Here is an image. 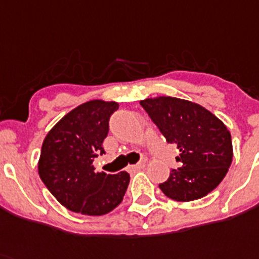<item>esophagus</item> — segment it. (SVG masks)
<instances>
[{
  "mask_svg": "<svg viewBox=\"0 0 259 259\" xmlns=\"http://www.w3.org/2000/svg\"><path fill=\"white\" fill-rule=\"evenodd\" d=\"M145 166H146V164H145V162H140L138 164H134V166L130 167V168H132L133 171H140V170H143V168H145Z\"/></svg>",
  "mask_w": 259,
  "mask_h": 259,
  "instance_id": "34e87169",
  "label": "esophagus"
}]
</instances>
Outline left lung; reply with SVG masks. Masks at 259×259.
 I'll return each instance as SVG.
<instances>
[{
	"label": "left lung",
	"instance_id": "1",
	"mask_svg": "<svg viewBox=\"0 0 259 259\" xmlns=\"http://www.w3.org/2000/svg\"><path fill=\"white\" fill-rule=\"evenodd\" d=\"M140 104L167 142L180 151V167L159 184L162 192L177 201H192L212 192L233 159L232 137L223 121L204 106L177 97L159 96Z\"/></svg>",
	"mask_w": 259,
	"mask_h": 259
}]
</instances>
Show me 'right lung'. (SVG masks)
<instances>
[{"label":"right lung","instance_id":"add662e5","mask_svg":"<svg viewBox=\"0 0 259 259\" xmlns=\"http://www.w3.org/2000/svg\"><path fill=\"white\" fill-rule=\"evenodd\" d=\"M114 101L91 100L72 109L50 130L38 162L39 177L67 209L88 216L109 213L122 201L130 177L126 171L96 172L93 159L103 155Z\"/></svg>","mask_w":259,"mask_h":259}]
</instances>
